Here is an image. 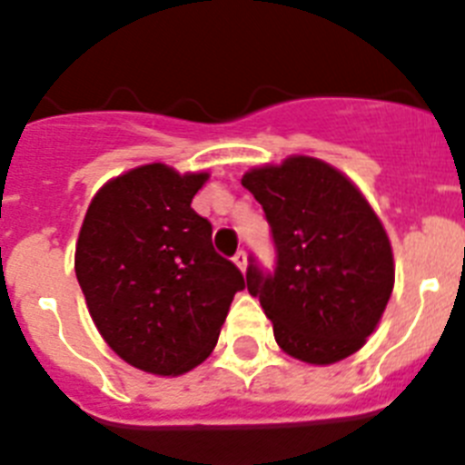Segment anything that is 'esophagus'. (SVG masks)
<instances>
[{
  "label": "esophagus",
  "mask_w": 465,
  "mask_h": 465,
  "mask_svg": "<svg viewBox=\"0 0 465 465\" xmlns=\"http://www.w3.org/2000/svg\"><path fill=\"white\" fill-rule=\"evenodd\" d=\"M232 261H235L237 268H240L242 272H244V270H246V253H244V252H237V253H235V258H232Z\"/></svg>",
  "instance_id": "obj_1"
}]
</instances>
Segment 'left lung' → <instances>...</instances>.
Here are the masks:
<instances>
[{"label":"left lung","mask_w":465,"mask_h":465,"mask_svg":"<svg viewBox=\"0 0 465 465\" xmlns=\"http://www.w3.org/2000/svg\"><path fill=\"white\" fill-rule=\"evenodd\" d=\"M242 186L272 230L274 272L252 258L246 289L293 359L331 365L365 344L393 291L391 242L363 193L310 155L253 167Z\"/></svg>","instance_id":"8db88e82"}]
</instances>
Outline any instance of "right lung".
<instances>
[{"label":"right lung","instance_id":"obj_1","mask_svg":"<svg viewBox=\"0 0 465 465\" xmlns=\"http://www.w3.org/2000/svg\"><path fill=\"white\" fill-rule=\"evenodd\" d=\"M207 179L163 163L134 167L97 191L81 225L74 270L94 326L125 363L151 375L203 363L246 286L191 207Z\"/></svg>","mask_w":465,"mask_h":465}]
</instances>
